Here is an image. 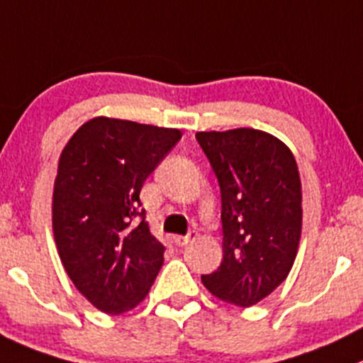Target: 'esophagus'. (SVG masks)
<instances>
[{
    "mask_svg": "<svg viewBox=\"0 0 363 363\" xmlns=\"http://www.w3.org/2000/svg\"><path fill=\"white\" fill-rule=\"evenodd\" d=\"M196 238V232H189L188 235H174V242L177 246H186L188 242H191Z\"/></svg>",
    "mask_w": 363,
    "mask_h": 363,
    "instance_id": "1",
    "label": "esophagus"
}]
</instances>
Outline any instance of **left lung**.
Here are the masks:
<instances>
[{"mask_svg":"<svg viewBox=\"0 0 363 363\" xmlns=\"http://www.w3.org/2000/svg\"><path fill=\"white\" fill-rule=\"evenodd\" d=\"M221 191L223 260L202 284L252 307L289 275L301 238V181L284 142L259 129L196 133Z\"/></svg>","mask_w":363,"mask_h":363,"instance_id":"8db88e82","label":"left lung"}]
</instances>
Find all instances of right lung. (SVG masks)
<instances>
[{"mask_svg": "<svg viewBox=\"0 0 363 363\" xmlns=\"http://www.w3.org/2000/svg\"><path fill=\"white\" fill-rule=\"evenodd\" d=\"M179 129L121 118L84 122L60 154L52 232L67 275L106 314L145 300L163 266L140 191L181 140Z\"/></svg>", "mask_w": 363, "mask_h": 363, "instance_id": "obj_1", "label": "right lung"}]
</instances>
